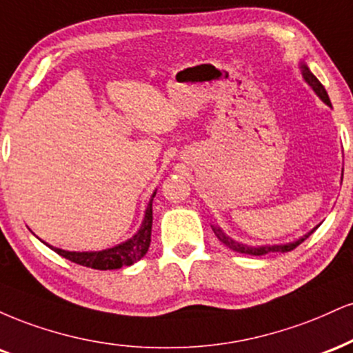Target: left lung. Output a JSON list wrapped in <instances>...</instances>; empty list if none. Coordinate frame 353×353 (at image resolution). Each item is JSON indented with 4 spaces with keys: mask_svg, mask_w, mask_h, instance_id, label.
<instances>
[{
    "mask_svg": "<svg viewBox=\"0 0 353 353\" xmlns=\"http://www.w3.org/2000/svg\"><path fill=\"white\" fill-rule=\"evenodd\" d=\"M301 72H302V77H304V81L307 82V84L312 87V90L319 95V99H321L322 102H325L327 105L332 107V103H330V99H329V94H327V90L324 89V85L319 82V79L314 76L312 72H310V69L307 65L304 64V62H301ZM213 228L214 234H216V238L221 241L225 246L230 248V250H233L236 252H241V254H251V256H264V254H269V252H288V251H292L296 250L297 246H299L301 243H304L305 239L309 238L310 234L314 233V228L310 233H307L305 236H302V238L296 239V241L292 243H285V244H264V246H250V244H243V243H238L234 241L233 238H230V236H226L223 233V230L219 226H211Z\"/></svg>",
    "mask_w": 353,
    "mask_h": 353,
    "instance_id": "8db88e82",
    "label": "left lung"
}]
</instances>
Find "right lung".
I'll use <instances>...</instances> for the list:
<instances>
[{"mask_svg":"<svg viewBox=\"0 0 353 353\" xmlns=\"http://www.w3.org/2000/svg\"><path fill=\"white\" fill-rule=\"evenodd\" d=\"M155 193L152 194L150 201H148L147 210H145V216L142 221V226L137 233L132 236L127 241L117 244V246L109 248V250L103 251H90V252H76V251H64L59 248L48 246L52 251H56L57 254L62 258L72 261V263L81 264V266L99 269V271H107V269H120L122 266H132L147 254L148 246L152 241V201Z\"/></svg>","mask_w":353,"mask_h":353,"instance_id":"right-lung-1","label":"right lung"}]
</instances>
